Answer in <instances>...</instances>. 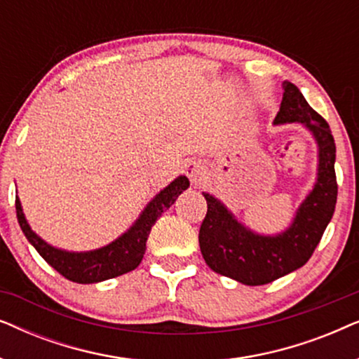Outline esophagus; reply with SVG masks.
I'll return each mask as SVG.
<instances>
[{
    "label": "esophagus",
    "instance_id": "esophagus-1",
    "mask_svg": "<svg viewBox=\"0 0 359 359\" xmlns=\"http://www.w3.org/2000/svg\"><path fill=\"white\" fill-rule=\"evenodd\" d=\"M186 175H188L191 184L198 188V186L203 184L205 180V166L198 160L189 161V163L186 165Z\"/></svg>",
    "mask_w": 359,
    "mask_h": 359
}]
</instances>
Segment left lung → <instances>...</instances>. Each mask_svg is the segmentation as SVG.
Segmentation results:
<instances>
[{"label":"left lung","instance_id":"1","mask_svg":"<svg viewBox=\"0 0 359 359\" xmlns=\"http://www.w3.org/2000/svg\"><path fill=\"white\" fill-rule=\"evenodd\" d=\"M273 124L302 126L317 145L316 181L286 229L259 233L238 220L217 196L203 193L208 201V214L199 230L204 262L212 271L247 286L268 284L304 266L320 242L337 204V149L332 130L292 83H283V102Z\"/></svg>","mask_w":359,"mask_h":359}]
</instances>
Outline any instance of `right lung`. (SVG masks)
I'll return each instance as SVG.
<instances>
[{
    "label": "right lung",
    "mask_w": 359,
    "mask_h": 359,
    "mask_svg": "<svg viewBox=\"0 0 359 359\" xmlns=\"http://www.w3.org/2000/svg\"><path fill=\"white\" fill-rule=\"evenodd\" d=\"M188 188L189 180L184 175H180L178 178H175L168 186L160 189L145 204L139 217L134 220V224L124 233H121L119 237L104 245V247L88 250V252H72V250L53 247V245L46 242L29 225L18 196L16 212L19 225H21L29 243L37 250L39 255L53 269H57L62 276H65L73 283L93 284L117 278L139 266L147 248V238H149L150 230L156 222V219L166 209H170L175 204V201L178 199V196Z\"/></svg>",
    "instance_id": "add662e5"
}]
</instances>
